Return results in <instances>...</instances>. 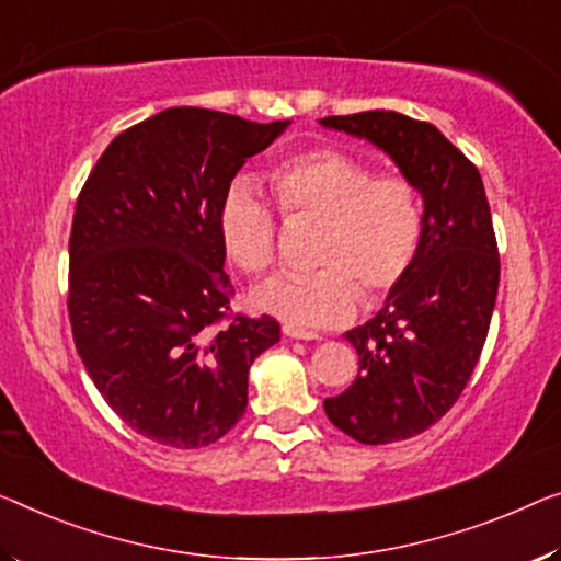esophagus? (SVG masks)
Returning <instances> with one entry per match:
<instances>
[{"label": "esophagus", "instance_id": "34e87169", "mask_svg": "<svg viewBox=\"0 0 561 561\" xmlns=\"http://www.w3.org/2000/svg\"><path fill=\"white\" fill-rule=\"evenodd\" d=\"M284 334H287V337H291V340H322L320 334L297 330V328H291V324H284Z\"/></svg>", "mask_w": 561, "mask_h": 561}]
</instances>
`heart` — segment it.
<instances>
[{"label": "heart", "instance_id": "1", "mask_svg": "<svg viewBox=\"0 0 561 561\" xmlns=\"http://www.w3.org/2000/svg\"><path fill=\"white\" fill-rule=\"evenodd\" d=\"M284 221H320L312 262L320 270L284 274L252 291V305L291 328L322 330L347 322L363 302L398 287L423 239L421 194L400 173H375L342 148H312L266 173ZM277 219L247 181H233L219 204V237L247 274L277 259Z\"/></svg>", "mask_w": 561, "mask_h": 561}]
</instances>
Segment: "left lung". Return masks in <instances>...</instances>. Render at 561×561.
<instances>
[{"label": "left lung", "mask_w": 561, "mask_h": 561, "mask_svg": "<svg viewBox=\"0 0 561 561\" xmlns=\"http://www.w3.org/2000/svg\"><path fill=\"white\" fill-rule=\"evenodd\" d=\"M324 128L365 138L423 198V239L403 282L373 320L345 332L360 373L324 413L350 438H413L461 398L486 342L499 291V249L481 173L431 123L396 111L330 115Z\"/></svg>", "instance_id": "obj_1"}]
</instances>
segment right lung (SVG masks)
Wrapping results in <instances>:
<instances>
[{"label": "right lung", "instance_id": "1", "mask_svg": "<svg viewBox=\"0 0 561 561\" xmlns=\"http://www.w3.org/2000/svg\"><path fill=\"white\" fill-rule=\"evenodd\" d=\"M289 121L169 107L98 158L70 233L72 340L105 403L171 448H204L247 411L249 367L279 342L270 314H237L219 204L247 158Z\"/></svg>", "mask_w": 561, "mask_h": 561}]
</instances>
